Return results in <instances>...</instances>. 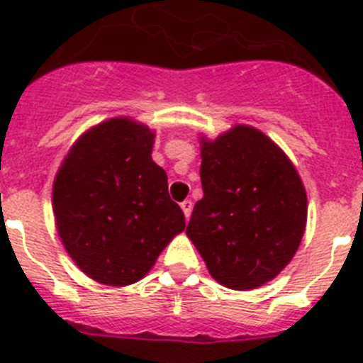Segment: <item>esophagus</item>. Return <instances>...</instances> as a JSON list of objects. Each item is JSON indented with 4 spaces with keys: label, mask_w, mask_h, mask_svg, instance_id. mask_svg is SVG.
<instances>
[{
    "label": "esophagus",
    "mask_w": 363,
    "mask_h": 363,
    "mask_svg": "<svg viewBox=\"0 0 363 363\" xmlns=\"http://www.w3.org/2000/svg\"><path fill=\"white\" fill-rule=\"evenodd\" d=\"M182 211H184V214H185V218H191V213H192V201L191 200H185V201H182Z\"/></svg>",
    "instance_id": "1"
}]
</instances>
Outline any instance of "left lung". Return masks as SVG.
<instances>
[{"label": "left lung", "mask_w": 363, "mask_h": 363, "mask_svg": "<svg viewBox=\"0 0 363 363\" xmlns=\"http://www.w3.org/2000/svg\"><path fill=\"white\" fill-rule=\"evenodd\" d=\"M201 189L187 225L211 277L247 291L280 274L307 221V194L291 160L264 133L236 125L201 138Z\"/></svg>", "instance_id": "left-lung-1"}]
</instances>
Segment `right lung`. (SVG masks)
<instances>
[{"instance_id":"obj_1","label":"right lung","mask_w":363,"mask_h":363,"mask_svg":"<svg viewBox=\"0 0 363 363\" xmlns=\"http://www.w3.org/2000/svg\"><path fill=\"white\" fill-rule=\"evenodd\" d=\"M152 143L147 125L112 118L74 143L54 179L57 234L76 265L99 284L142 280L185 229L165 171L150 158Z\"/></svg>"}]
</instances>
